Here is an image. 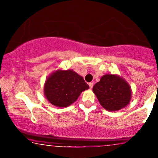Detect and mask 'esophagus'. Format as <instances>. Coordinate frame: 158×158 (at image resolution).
I'll return each instance as SVG.
<instances>
[{"mask_svg":"<svg viewBox=\"0 0 158 158\" xmlns=\"http://www.w3.org/2000/svg\"><path fill=\"white\" fill-rule=\"evenodd\" d=\"M88 85H89L90 89H92V88H93V86H94V83L93 82H90Z\"/></svg>","mask_w":158,"mask_h":158,"instance_id":"1","label":"esophagus"}]
</instances>
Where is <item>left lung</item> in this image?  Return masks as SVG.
Masks as SVG:
<instances>
[{
	"mask_svg": "<svg viewBox=\"0 0 158 158\" xmlns=\"http://www.w3.org/2000/svg\"><path fill=\"white\" fill-rule=\"evenodd\" d=\"M93 91L101 106L109 111L125 108L131 99V87L118 75H104L94 85Z\"/></svg>",
	"mask_w": 158,
	"mask_h": 158,
	"instance_id": "8db88e82",
	"label": "left lung"
}]
</instances>
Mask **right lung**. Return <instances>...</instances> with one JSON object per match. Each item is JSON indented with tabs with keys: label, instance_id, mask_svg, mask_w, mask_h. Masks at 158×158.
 I'll use <instances>...</instances> for the list:
<instances>
[{
	"label": "right lung",
	"instance_id": "add662e5",
	"mask_svg": "<svg viewBox=\"0 0 158 158\" xmlns=\"http://www.w3.org/2000/svg\"><path fill=\"white\" fill-rule=\"evenodd\" d=\"M89 86L82 77L72 70H58L50 74L44 83V93L53 106L64 108L75 102Z\"/></svg>",
	"mask_w": 158,
	"mask_h": 158
}]
</instances>
